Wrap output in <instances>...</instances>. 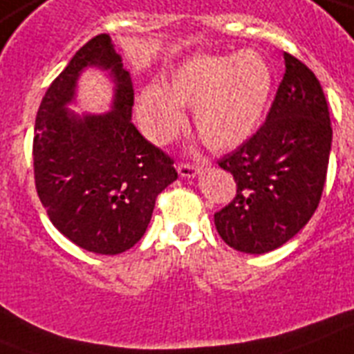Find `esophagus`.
Returning a JSON list of instances; mask_svg holds the SVG:
<instances>
[{
	"label": "esophagus",
	"mask_w": 354,
	"mask_h": 354,
	"mask_svg": "<svg viewBox=\"0 0 354 354\" xmlns=\"http://www.w3.org/2000/svg\"><path fill=\"white\" fill-rule=\"evenodd\" d=\"M176 169L182 178H194L196 174L202 172V169L198 167V165H191V163H178Z\"/></svg>",
	"instance_id": "obj_1"
}]
</instances>
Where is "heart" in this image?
I'll list each match as a JSON object with an SVG mask.
<instances>
[{
  "mask_svg": "<svg viewBox=\"0 0 354 354\" xmlns=\"http://www.w3.org/2000/svg\"><path fill=\"white\" fill-rule=\"evenodd\" d=\"M272 73L257 50L234 56H196L169 74L165 87L151 83L136 100L138 122L154 143H167L192 107V125L212 151H231L260 125Z\"/></svg>",
  "mask_w": 354,
  "mask_h": 354,
  "instance_id": "obj_1",
  "label": "heart"
}]
</instances>
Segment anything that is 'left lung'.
I'll list each match as a JSON object with an SVG mask.
<instances>
[{"label":"left lung","instance_id":"1","mask_svg":"<svg viewBox=\"0 0 354 354\" xmlns=\"http://www.w3.org/2000/svg\"><path fill=\"white\" fill-rule=\"evenodd\" d=\"M286 74L266 123L218 165L236 196L214 214L223 242L249 254L274 251L304 229L320 203L333 129L320 82L283 54Z\"/></svg>","mask_w":354,"mask_h":354}]
</instances>
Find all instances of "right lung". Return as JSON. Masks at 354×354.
<instances>
[{"label": "right lung", "mask_w": 354, "mask_h": 354, "mask_svg": "<svg viewBox=\"0 0 354 354\" xmlns=\"http://www.w3.org/2000/svg\"><path fill=\"white\" fill-rule=\"evenodd\" d=\"M87 66L115 83L111 111L80 117L68 109ZM131 74L109 34L83 45L37 109L34 180L50 222L77 247L120 254L145 234L158 194L178 178L172 160L138 132Z\"/></svg>", "instance_id": "right-lung-1"}]
</instances>
